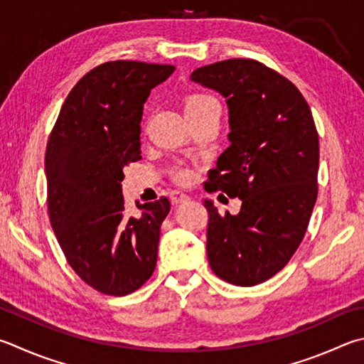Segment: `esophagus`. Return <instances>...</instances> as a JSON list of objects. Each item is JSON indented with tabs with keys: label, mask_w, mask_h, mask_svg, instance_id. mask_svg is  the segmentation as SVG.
Instances as JSON below:
<instances>
[{
	"label": "esophagus",
	"mask_w": 364,
	"mask_h": 364,
	"mask_svg": "<svg viewBox=\"0 0 364 364\" xmlns=\"http://www.w3.org/2000/svg\"><path fill=\"white\" fill-rule=\"evenodd\" d=\"M170 200L173 203H183V202L189 200V196L186 193H183V191H171Z\"/></svg>",
	"instance_id": "esophagus-1"
}]
</instances>
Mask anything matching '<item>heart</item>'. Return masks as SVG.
Returning a JSON list of instances; mask_svg holds the SVG:
<instances>
[{
	"label": "heart",
	"instance_id": "b5f03b06",
	"mask_svg": "<svg viewBox=\"0 0 364 364\" xmlns=\"http://www.w3.org/2000/svg\"><path fill=\"white\" fill-rule=\"evenodd\" d=\"M211 109H220V103H218L213 97L210 95H205V94H196V95H191L186 105H184V111H186V116H194V114H202V113H207V111ZM173 178L176 181L180 183H186L189 181L191 178H193V171L186 167H178L173 171Z\"/></svg>",
	"mask_w": 364,
	"mask_h": 364
}]
</instances>
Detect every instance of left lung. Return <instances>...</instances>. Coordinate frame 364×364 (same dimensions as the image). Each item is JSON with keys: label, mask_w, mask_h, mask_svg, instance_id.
I'll use <instances>...</instances> for the list:
<instances>
[{"label": "left lung", "mask_w": 364, "mask_h": 364, "mask_svg": "<svg viewBox=\"0 0 364 364\" xmlns=\"http://www.w3.org/2000/svg\"><path fill=\"white\" fill-rule=\"evenodd\" d=\"M191 81L226 98L229 148L208 173V189L239 197L237 215L211 200L207 255L213 272L255 287L287 266L301 245L318 194V134L306 98L279 73L250 58L193 71Z\"/></svg>", "instance_id": "1"}]
</instances>
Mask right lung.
<instances>
[{
    "mask_svg": "<svg viewBox=\"0 0 364 364\" xmlns=\"http://www.w3.org/2000/svg\"><path fill=\"white\" fill-rule=\"evenodd\" d=\"M173 65L116 60L90 70L65 100L46 148L50 226L73 270L97 291L125 296L157 262L167 197L124 210V167L141 159L143 105Z\"/></svg>",
    "mask_w": 364,
    "mask_h": 364,
    "instance_id": "1",
    "label": "right lung"
}]
</instances>
